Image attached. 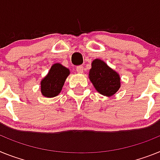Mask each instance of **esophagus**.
Returning <instances> with one entry per match:
<instances>
[{
	"mask_svg": "<svg viewBox=\"0 0 160 160\" xmlns=\"http://www.w3.org/2000/svg\"><path fill=\"white\" fill-rule=\"evenodd\" d=\"M76 72L80 73V74H82V73H84V67L83 66H79L76 68Z\"/></svg>",
	"mask_w": 160,
	"mask_h": 160,
	"instance_id": "34e87169",
	"label": "esophagus"
}]
</instances>
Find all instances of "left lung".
<instances>
[{"mask_svg": "<svg viewBox=\"0 0 160 160\" xmlns=\"http://www.w3.org/2000/svg\"><path fill=\"white\" fill-rule=\"evenodd\" d=\"M89 79L97 91L106 97L113 95L120 88L119 75L101 59H95L92 63Z\"/></svg>", "mask_w": 160, "mask_h": 160, "instance_id": "8db88e82", "label": "left lung"}]
</instances>
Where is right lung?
Masks as SVG:
<instances>
[{"mask_svg":"<svg viewBox=\"0 0 160 160\" xmlns=\"http://www.w3.org/2000/svg\"><path fill=\"white\" fill-rule=\"evenodd\" d=\"M70 72L60 63H55L41 81L42 94L46 97H56L63 88L65 80Z\"/></svg>","mask_w":160,"mask_h":160,"instance_id":"right-lung-1","label":"right lung"}]
</instances>
